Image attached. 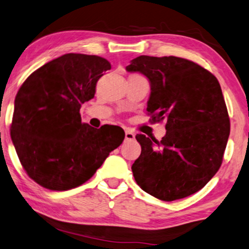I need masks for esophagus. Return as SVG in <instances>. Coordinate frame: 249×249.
<instances>
[{
  "mask_svg": "<svg viewBox=\"0 0 249 249\" xmlns=\"http://www.w3.org/2000/svg\"><path fill=\"white\" fill-rule=\"evenodd\" d=\"M124 135H125V140H128V141L135 139V136H136L135 132H133L132 130H130V129H125Z\"/></svg>",
  "mask_w": 249,
  "mask_h": 249,
  "instance_id": "esophagus-1",
  "label": "esophagus"
}]
</instances>
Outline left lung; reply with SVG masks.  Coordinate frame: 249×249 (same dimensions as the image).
<instances>
[{
	"mask_svg": "<svg viewBox=\"0 0 249 249\" xmlns=\"http://www.w3.org/2000/svg\"><path fill=\"white\" fill-rule=\"evenodd\" d=\"M150 82L147 111L167 120L166 136L137 135L141 154L131 169L140 188L163 201L199 191L219 169L231 122L216 76L177 56L140 55L125 68Z\"/></svg>",
	"mask_w": 249,
	"mask_h": 249,
	"instance_id": "left-lung-1",
	"label": "left lung"
}]
</instances>
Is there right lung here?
<instances>
[{"instance_id": "add662e5", "label": "right lung", "mask_w": 249, "mask_h": 249, "mask_svg": "<svg viewBox=\"0 0 249 249\" xmlns=\"http://www.w3.org/2000/svg\"><path fill=\"white\" fill-rule=\"evenodd\" d=\"M108 60L68 53L28 76L18 91L11 138L29 177L63 191L89 180L124 139L117 125L94 129L82 124L80 108L94 97Z\"/></svg>"}]
</instances>
